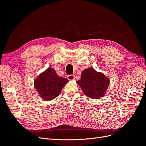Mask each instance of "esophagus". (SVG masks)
Masks as SVG:
<instances>
[{
	"mask_svg": "<svg viewBox=\"0 0 146 146\" xmlns=\"http://www.w3.org/2000/svg\"><path fill=\"white\" fill-rule=\"evenodd\" d=\"M67 78L69 80H72L75 78V76H74V75H68V76H67Z\"/></svg>",
	"mask_w": 146,
	"mask_h": 146,
	"instance_id": "1",
	"label": "esophagus"
}]
</instances>
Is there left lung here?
Listing matches in <instances>:
<instances>
[{
    "label": "left lung",
    "instance_id": "obj_1",
    "mask_svg": "<svg viewBox=\"0 0 146 146\" xmlns=\"http://www.w3.org/2000/svg\"><path fill=\"white\" fill-rule=\"evenodd\" d=\"M77 83L88 98L99 99L103 97L110 84L109 79L101 72L88 68L82 72L81 78Z\"/></svg>",
    "mask_w": 146,
    "mask_h": 146
}]
</instances>
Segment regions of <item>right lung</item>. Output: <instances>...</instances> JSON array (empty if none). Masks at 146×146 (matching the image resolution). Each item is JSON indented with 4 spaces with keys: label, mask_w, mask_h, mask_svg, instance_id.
<instances>
[{
    "label": "right lung",
    "mask_w": 146,
    "mask_h": 146,
    "mask_svg": "<svg viewBox=\"0 0 146 146\" xmlns=\"http://www.w3.org/2000/svg\"><path fill=\"white\" fill-rule=\"evenodd\" d=\"M68 82L67 78L59 77L54 69L49 68L35 79L34 85L41 98L48 101L60 95Z\"/></svg>",
    "instance_id": "right-lung-1"
}]
</instances>
